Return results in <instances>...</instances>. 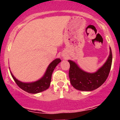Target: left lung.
<instances>
[{
    "instance_id": "1",
    "label": "left lung",
    "mask_w": 120,
    "mask_h": 120,
    "mask_svg": "<svg viewBox=\"0 0 120 120\" xmlns=\"http://www.w3.org/2000/svg\"><path fill=\"white\" fill-rule=\"evenodd\" d=\"M70 65L69 77L75 89L82 91H91L100 87L106 81L111 70L112 54L110 47L109 55L105 63L95 73H88L82 70L74 61L68 60Z\"/></svg>"
}]
</instances>
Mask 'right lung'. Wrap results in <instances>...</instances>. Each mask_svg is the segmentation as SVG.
<instances>
[{
  "instance_id": "obj_1",
  "label": "right lung",
  "mask_w": 120,
  "mask_h": 120,
  "mask_svg": "<svg viewBox=\"0 0 120 120\" xmlns=\"http://www.w3.org/2000/svg\"><path fill=\"white\" fill-rule=\"evenodd\" d=\"M61 61V60L59 58H57L53 60L49 65L44 76L39 80L35 82H22L17 79L12 75L11 71H10V73L15 82L21 89L29 93L37 94V93L44 91L49 88L50 85L53 71L56 65Z\"/></svg>"
}]
</instances>
